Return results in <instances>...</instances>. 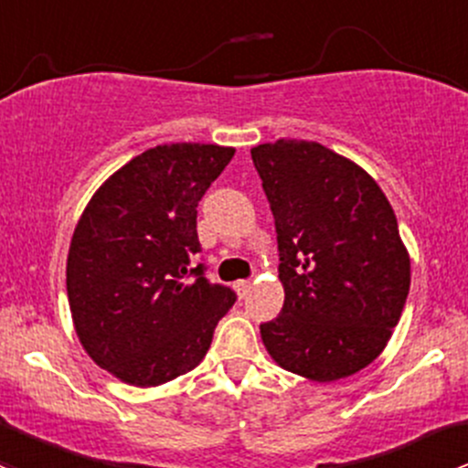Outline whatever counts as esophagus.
Instances as JSON below:
<instances>
[{
    "instance_id": "34e87169",
    "label": "esophagus",
    "mask_w": 468,
    "mask_h": 468,
    "mask_svg": "<svg viewBox=\"0 0 468 468\" xmlns=\"http://www.w3.org/2000/svg\"><path fill=\"white\" fill-rule=\"evenodd\" d=\"M235 292H238L239 298H244L250 292V280H238L235 282Z\"/></svg>"
}]
</instances>
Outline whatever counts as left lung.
<instances>
[{
	"label": "left lung",
	"instance_id": "1",
	"mask_svg": "<svg viewBox=\"0 0 468 468\" xmlns=\"http://www.w3.org/2000/svg\"><path fill=\"white\" fill-rule=\"evenodd\" d=\"M278 235L284 304L260 324L273 361L312 381H336L381 354L399 323L410 258L377 181L314 141L250 150Z\"/></svg>",
	"mask_w": 468,
	"mask_h": 468
}]
</instances>
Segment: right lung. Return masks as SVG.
Segmentation results:
<instances>
[{
	"label": "right lung",
	"mask_w": 468,
	"mask_h": 468,
	"mask_svg": "<svg viewBox=\"0 0 468 468\" xmlns=\"http://www.w3.org/2000/svg\"><path fill=\"white\" fill-rule=\"evenodd\" d=\"M233 147L156 145L114 172L73 230L67 293L87 354L132 386L199 366L235 292L206 278L197 206Z\"/></svg>",
	"instance_id": "obj_1"
}]
</instances>
